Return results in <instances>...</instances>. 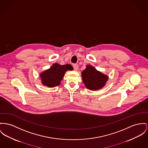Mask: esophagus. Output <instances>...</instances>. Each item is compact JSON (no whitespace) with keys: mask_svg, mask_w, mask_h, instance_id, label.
<instances>
[{"mask_svg":"<svg viewBox=\"0 0 148 148\" xmlns=\"http://www.w3.org/2000/svg\"><path fill=\"white\" fill-rule=\"evenodd\" d=\"M73 69L75 70V71H77L79 69V66L76 64H73Z\"/></svg>","mask_w":148,"mask_h":148,"instance_id":"34e87169","label":"esophagus"}]
</instances>
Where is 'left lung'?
<instances>
[{
	"label": "left lung",
	"instance_id": "obj_1",
	"mask_svg": "<svg viewBox=\"0 0 148 148\" xmlns=\"http://www.w3.org/2000/svg\"><path fill=\"white\" fill-rule=\"evenodd\" d=\"M81 75L85 86L91 90L101 89L105 86L108 79V76L90 65L86 66V68L82 72Z\"/></svg>",
	"mask_w": 148,
	"mask_h": 148
}]
</instances>
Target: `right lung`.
<instances>
[{"label":"right lung","mask_w":148,"mask_h":148,"mask_svg":"<svg viewBox=\"0 0 148 148\" xmlns=\"http://www.w3.org/2000/svg\"><path fill=\"white\" fill-rule=\"evenodd\" d=\"M72 69L73 67L70 64L62 66L58 63H54L49 69H47L40 73L41 83L49 88L58 86L66 72Z\"/></svg>","instance_id":"right-lung-1"}]
</instances>
